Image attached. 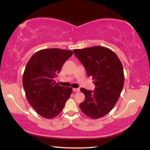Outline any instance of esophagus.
<instances>
[{
	"label": "esophagus",
	"mask_w": 150,
	"mask_h": 150,
	"mask_svg": "<svg viewBox=\"0 0 150 150\" xmlns=\"http://www.w3.org/2000/svg\"><path fill=\"white\" fill-rule=\"evenodd\" d=\"M73 91H74V92H79V91H80V89H79V88H74V89H73Z\"/></svg>",
	"instance_id": "1"
}]
</instances>
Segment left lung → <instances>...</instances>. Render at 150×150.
<instances>
[{
    "label": "left lung",
    "instance_id": "left-lung-1",
    "mask_svg": "<svg viewBox=\"0 0 150 150\" xmlns=\"http://www.w3.org/2000/svg\"><path fill=\"white\" fill-rule=\"evenodd\" d=\"M74 54L93 77L94 91L81 88L85 100L80 104L82 112L97 119L108 114L120 97L124 84V68L113 51L102 46L75 49Z\"/></svg>",
    "mask_w": 150,
    "mask_h": 150
}]
</instances>
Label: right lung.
<instances>
[{"label": "right lung", "instance_id": "add662e5", "mask_svg": "<svg viewBox=\"0 0 150 150\" xmlns=\"http://www.w3.org/2000/svg\"><path fill=\"white\" fill-rule=\"evenodd\" d=\"M72 54L68 50L45 49L34 54L26 64L23 76L26 96L42 117L50 119L58 115L70 97L72 88L60 86L54 79Z\"/></svg>", "mask_w": 150, "mask_h": 150}]
</instances>
